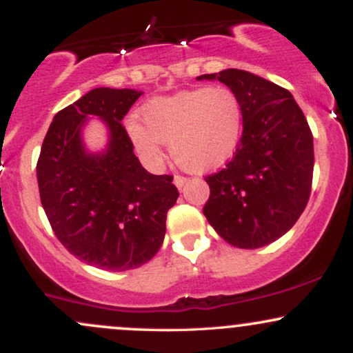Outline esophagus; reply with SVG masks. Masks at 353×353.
<instances>
[{"label":"esophagus","instance_id":"esophagus-1","mask_svg":"<svg viewBox=\"0 0 353 353\" xmlns=\"http://www.w3.org/2000/svg\"><path fill=\"white\" fill-rule=\"evenodd\" d=\"M185 182H188V179L184 176H174V184H176L177 189H181Z\"/></svg>","mask_w":353,"mask_h":353}]
</instances>
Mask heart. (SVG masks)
<instances>
[{
  "label": "heart",
  "instance_id": "1",
  "mask_svg": "<svg viewBox=\"0 0 353 353\" xmlns=\"http://www.w3.org/2000/svg\"><path fill=\"white\" fill-rule=\"evenodd\" d=\"M143 122L125 121V132L149 163L161 159L169 143L172 159L190 172L224 165L236 152L242 132V106L228 88H194L154 98L143 106Z\"/></svg>",
  "mask_w": 353,
  "mask_h": 353
}]
</instances>
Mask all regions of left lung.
<instances>
[{"mask_svg": "<svg viewBox=\"0 0 353 353\" xmlns=\"http://www.w3.org/2000/svg\"><path fill=\"white\" fill-rule=\"evenodd\" d=\"M221 81L242 106V137L225 169L205 177L204 216L225 242L259 249L289 232L310 196L314 139L287 89L242 70L197 76Z\"/></svg>", "mask_w": 353, "mask_h": 353, "instance_id": "1", "label": "left lung"}]
</instances>
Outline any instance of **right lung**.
I'll list each match as a JSON object with an SVG mask.
<instances>
[{
  "label": "right lung",
  "mask_w": 353,
  "mask_h": 353,
  "mask_svg": "<svg viewBox=\"0 0 353 353\" xmlns=\"http://www.w3.org/2000/svg\"><path fill=\"white\" fill-rule=\"evenodd\" d=\"M143 91L96 88L54 116L36 174L39 197L59 242L79 261L123 272L149 262L163 245L168 210L179 192L172 176L141 165L121 124ZM91 117L108 129L91 153L82 131Z\"/></svg>",
  "instance_id": "add662e5"
}]
</instances>
